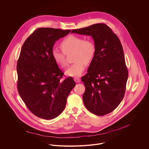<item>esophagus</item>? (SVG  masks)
Returning <instances> with one entry per match:
<instances>
[{"mask_svg":"<svg viewBox=\"0 0 149 149\" xmlns=\"http://www.w3.org/2000/svg\"><path fill=\"white\" fill-rule=\"evenodd\" d=\"M74 81H75V82H76V83H80V81H81L80 79V78H78V77H76V78H74Z\"/></svg>","mask_w":149,"mask_h":149,"instance_id":"34e87169","label":"esophagus"}]
</instances>
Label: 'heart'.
Listing matches in <instances>:
<instances>
[{
	"label": "heart",
	"mask_w": 149,
	"mask_h": 149,
	"mask_svg": "<svg viewBox=\"0 0 149 149\" xmlns=\"http://www.w3.org/2000/svg\"><path fill=\"white\" fill-rule=\"evenodd\" d=\"M61 47L63 51L57 48L53 49L54 60L60 67L65 68L67 65L66 54L74 52L73 59L76 62L68 68L65 73L70 77H80L85 70V63H90L94 57L95 45L93 41L90 38L84 40L82 37L72 35L63 40Z\"/></svg>",
	"instance_id": "b5f03b06"
}]
</instances>
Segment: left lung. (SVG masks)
Instances as JSON below:
<instances>
[{
    "label": "left lung",
    "mask_w": 149,
    "mask_h": 149,
    "mask_svg": "<svg viewBox=\"0 0 149 149\" xmlns=\"http://www.w3.org/2000/svg\"><path fill=\"white\" fill-rule=\"evenodd\" d=\"M72 33L91 36L95 54L81 78L85 85L83 102L86 109L97 116L113 111L123 100L128 70L123 47L118 36L104 23L73 30Z\"/></svg>",
    "instance_id": "obj_1"
}]
</instances>
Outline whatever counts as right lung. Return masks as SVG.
Returning a JSON list of instances; mask_svg holds the SVG:
<instances>
[{"instance_id": "1", "label": "right lung", "mask_w": 149, "mask_h": 149, "mask_svg": "<svg viewBox=\"0 0 149 149\" xmlns=\"http://www.w3.org/2000/svg\"><path fill=\"white\" fill-rule=\"evenodd\" d=\"M70 30L38 28L24 41L17 62V88L28 109L43 119H54L64 111L76 83L64 73L52 57L56 41Z\"/></svg>"}]
</instances>
